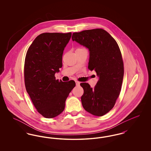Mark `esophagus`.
Here are the masks:
<instances>
[{
    "label": "esophagus",
    "instance_id": "obj_1",
    "mask_svg": "<svg viewBox=\"0 0 151 151\" xmlns=\"http://www.w3.org/2000/svg\"><path fill=\"white\" fill-rule=\"evenodd\" d=\"M75 82H76V86H79V85H80V82L78 81H76Z\"/></svg>",
    "mask_w": 151,
    "mask_h": 151
}]
</instances>
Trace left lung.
I'll return each instance as SVG.
<instances>
[{
    "label": "left lung",
    "mask_w": 151,
    "mask_h": 151,
    "mask_svg": "<svg viewBox=\"0 0 151 151\" xmlns=\"http://www.w3.org/2000/svg\"><path fill=\"white\" fill-rule=\"evenodd\" d=\"M72 40L89 50L88 68L94 70L99 77L94 88L86 83L80 84L84 89L82 105L93 115H105L114 107L121 89L124 68L119 47L104 29L73 33Z\"/></svg>",
    "instance_id": "8db88e82"
}]
</instances>
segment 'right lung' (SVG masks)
Here are the masks:
<instances>
[{
    "label": "right lung",
    "instance_id": "obj_1",
    "mask_svg": "<svg viewBox=\"0 0 151 151\" xmlns=\"http://www.w3.org/2000/svg\"><path fill=\"white\" fill-rule=\"evenodd\" d=\"M72 33H43L37 36L27 52L24 65L26 90L38 112L46 118L59 115L72 89L73 80H56L62 67V55Z\"/></svg>",
    "mask_w": 151,
    "mask_h": 151
}]
</instances>
